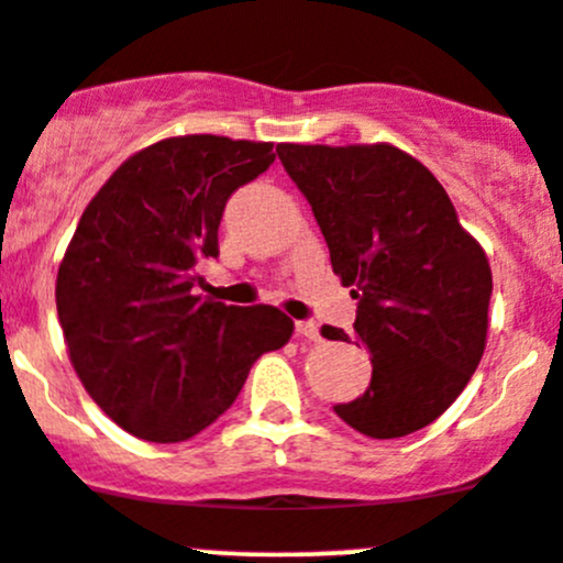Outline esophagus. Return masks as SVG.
<instances>
[{"label": "esophagus", "mask_w": 563, "mask_h": 563, "mask_svg": "<svg viewBox=\"0 0 563 563\" xmlns=\"http://www.w3.org/2000/svg\"><path fill=\"white\" fill-rule=\"evenodd\" d=\"M294 330H297V335H302V339H322V333H319V324L311 322V319H302V322H294Z\"/></svg>", "instance_id": "esophagus-1"}]
</instances>
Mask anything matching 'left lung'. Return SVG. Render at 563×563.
I'll return each instance as SVG.
<instances>
[{"mask_svg": "<svg viewBox=\"0 0 563 563\" xmlns=\"http://www.w3.org/2000/svg\"><path fill=\"white\" fill-rule=\"evenodd\" d=\"M353 286L372 380L333 411L372 439H400L455 402L486 346L492 269L441 183L397 146H277ZM330 341H350L324 324Z\"/></svg>", "mask_w": 563, "mask_h": 563, "instance_id": "1", "label": "left lung"}]
</instances>
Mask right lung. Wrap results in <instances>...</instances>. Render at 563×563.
Here are the masks:
<instances>
[{
	"label": "right lung",
	"mask_w": 563,
	"mask_h": 563,
	"mask_svg": "<svg viewBox=\"0 0 563 563\" xmlns=\"http://www.w3.org/2000/svg\"><path fill=\"white\" fill-rule=\"evenodd\" d=\"M272 163V144L166 139L124 161L82 210L57 269V319L86 391L128 433L191 439L291 339L277 308L194 294L199 264L219 257L224 205Z\"/></svg>",
	"instance_id": "add662e5"
}]
</instances>
